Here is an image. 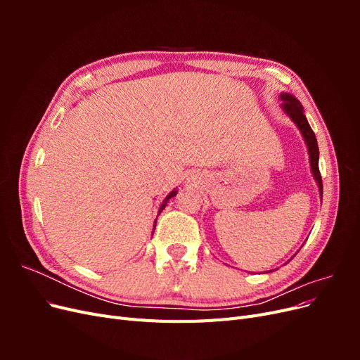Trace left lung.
I'll return each mask as SVG.
<instances>
[{"label":"left lung","mask_w":360,"mask_h":360,"mask_svg":"<svg viewBox=\"0 0 360 360\" xmlns=\"http://www.w3.org/2000/svg\"><path fill=\"white\" fill-rule=\"evenodd\" d=\"M279 99L282 101V103H281L282 111H284L291 118V122L296 124V127L300 130L304 144H307L312 177H314L315 183H317V186H319L320 198H323V181H321V174H320V169H319L320 151H319L317 138H315V134L312 132V129H311V126L308 123L307 117H304V111H303L302 103L296 99V97H294L290 93H281L279 94ZM288 261H287V263H288Z\"/></svg>","instance_id":"1"}]
</instances>
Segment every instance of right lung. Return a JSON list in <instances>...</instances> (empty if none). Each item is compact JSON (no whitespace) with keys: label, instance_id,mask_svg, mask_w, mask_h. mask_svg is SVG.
Masks as SVG:
<instances>
[{"label":"right lung","instance_id":"obj_1","mask_svg":"<svg viewBox=\"0 0 360 360\" xmlns=\"http://www.w3.org/2000/svg\"><path fill=\"white\" fill-rule=\"evenodd\" d=\"M176 195H177V189H174V191H171V192H169V193L167 195V198L162 201V204H160V207H159V213H158V214H160V212H162L163 209H165V205H167L168 200H169V198H172V197H176ZM156 221H158V219H156ZM156 221H155V225H153V233H155V226H156Z\"/></svg>","mask_w":360,"mask_h":360}]
</instances>
